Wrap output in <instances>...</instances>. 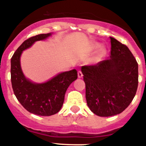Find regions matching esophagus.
<instances>
[{
    "label": "esophagus",
    "mask_w": 146,
    "mask_h": 146,
    "mask_svg": "<svg viewBox=\"0 0 146 146\" xmlns=\"http://www.w3.org/2000/svg\"><path fill=\"white\" fill-rule=\"evenodd\" d=\"M77 75H78V77H79V78H82V76H83V74H82V72H81V71H78Z\"/></svg>",
    "instance_id": "34e87169"
}]
</instances>
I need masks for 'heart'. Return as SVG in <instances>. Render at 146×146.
Instances as JSON below:
<instances>
[{"label":"heart","instance_id":"heart-1","mask_svg":"<svg viewBox=\"0 0 146 146\" xmlns=\"http://www.w3.org/2000/svg\"><path fill=\"white\" fill-rule=\"evenodd\" d=\"M99 47V45L96 46V47ZM105 54H106V51H105V50H104V49H100V50L98 51L97 53L95 55L94 58H93V61L96 62V63L101 61V60L103 59V58L105 56Z\"/></svg>","mask_w":146,"mask_h":146}]
</instances>
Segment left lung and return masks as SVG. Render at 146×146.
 I'll list each match as a JSON object with an SVG mask.
<instances>
[{
	"label": "left lung",
	"mask_w": 146,
	"mask_h": 146,
	"mask_svg": "<svg viewBox=\"0 0 146 146\" xmlns=\"http://www.w3.org/2000/svg\"><path fill=\"white\" fill-rule=\"evenodd\" d=\"M108 60L95 65L82 66L87 104L101 117L115 115L133 100L138 86V64L129 49L110 37Z\"/></svg>",
	"instance_id": "left-lung-1"
}]
</instances>
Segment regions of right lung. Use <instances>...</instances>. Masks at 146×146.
I'll return each instance as SVG.
<instances>
[{"instance_id": "1", "label": "right lung", "mask_w": 146, "mask_h": 146, "mask_svg": "<svg viewBox=\"0 0 146 146\" xmlns=\"http://www.w3.org/2000/svg\"><path fill=\"white\" fill-rule=\"evenodd\" d=\"M50 36L51 33H44L28 38L18 47L11 59V80L14 94L25 110L42 116H50L60 111L67 88L77 78L76 69L62 72L40 84L25 78L20 66L22 52L35 42L45 39Z\"/></svg>"}]
</instances>
